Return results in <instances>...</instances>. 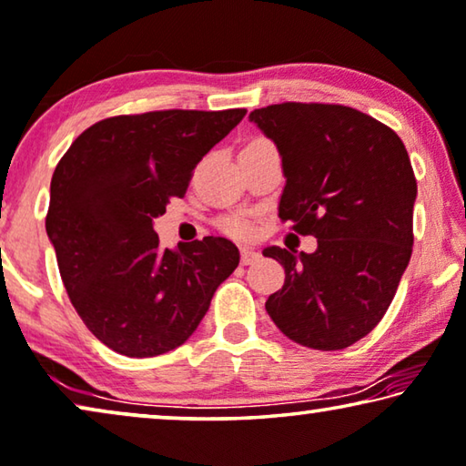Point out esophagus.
Wrapping results in <instances>:
<instances>
[{
    "label": "esophagus",
    "instance_id": "obj_1",
    "mask_svg": "<svg viewBox=\"0 0 466 466\" xmlns=\"http://www.w3.org/2000/svg\"><path fill=\"white\" fill-rule=\"evenodd\" d=\"M257 259H259V253L255 251V248H240V263L242 266H251V263H255Z\"/></svg>",
    "mask_w": 466,
    "mask_h": 466
}]
</instances>
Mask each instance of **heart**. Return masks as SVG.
Wrapping results in <instances>:
<instances>
[{"mask_svg":"<svg viewBox=\"0 0 466 466\" xmlns=\"http://www.w3.org/2000/svg\"><path fill=\"white\" fill-rule=\"evenodd\" d=\"M221 226H224L226 232H230L234 236H247L248 232H251V224L242 218H230V219H226Z\"/></svg>","mask_w":466,"mask_h":466,"instance_id":"b5f03b06","label":"heart"}]
</instances>
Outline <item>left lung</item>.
<instances>
[{
  "mask_svg": "<svg viewBox=\"0 0 466 466\" xmlns=\"http://www.w3.org/2000/svg\"><path fill=\"white\" fill-rule=\"evenodd\" d=\"M282 157L278 215L314 253L268 247L284 284L266 309L290 341L345 350L383 320L412 255L416 177L404 142L343 104L282 102L248 115Z\"/></svg>",
  "mask_w": 466,
  "mask_h": 466,
  "instance_id": "obj_1",
  "label": "left lung"
}]
</instances>
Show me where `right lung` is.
<instances>
[{"instance_id": "add662e5", "label": "right lung", "mask_w": 466, "mask_h": 466, "mask_svg": "<svg viewBox=\"0 0 466 466\" xmlns=\"http://www.w3.org/2000/svg\"><path fill=\"white\" fill-rule=\"evenodd\" d=\"M247 115L152 110L94 123L56 165L46 230L83 324L127 358L161 356L188 339L238 248L205 236L161 248L152 221L182 198L198 165Z\"/></svg>"}]
</instances>
